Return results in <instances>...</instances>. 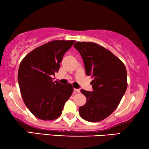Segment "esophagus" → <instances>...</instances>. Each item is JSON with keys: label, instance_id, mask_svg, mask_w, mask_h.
Returning <instances> with one entry per match:
<instances>
[{"label": "esophagus", "instance_id": "obj_1", "mask_svg": "<svg viewBox=\"0 0 149 149\" xmlns=\"http://www.w3.org/2000/svg\"><path fill=\"white\" fill-rule=\"evenodd\" d=\"M74 91H76V92H79V91H80V89H74Z\"/></svg>", "mask_w": 149, "mask_h": 149}]
</instances>
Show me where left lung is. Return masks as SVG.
<instances>
[{"instance_id":"1","label":"left lung","mask_w":149,"mask_h":149,"mask_svg":"<svg viewBox=\"0 0 149 149\" xmlns=\"http://www.w3.org/2000/svg\"><path fill=\"white\" fill-rule=\"evenodd\" d=\"M74 47L83 58L85 73L91 76L93 91L81 89L86 97L79 115L89 122H98L113 113L127 89L125 65L113 53L94 42H77Z\"/></svg>"}]
</instances>
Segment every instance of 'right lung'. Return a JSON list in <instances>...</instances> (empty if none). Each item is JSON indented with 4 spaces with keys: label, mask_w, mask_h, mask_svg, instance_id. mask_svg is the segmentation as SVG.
<instances>
[{
    "label": "right lung",
    "mask_w": 149,
    "mask_h": 149,
    "mask_svg": "<svg viewBox=\"0 0 149 149\" xmlns=\"http://www.w3.org/2000/svg\"><path fill=\"white\" fill-rule=\"evenodd\" d=\"M74 40H53L26 55L18 70V83L24 103L38 119L54 120L62 114L72 95V85L52 80L65 53Z\"/></svg>",
    "instance_id": "1"
}]
</instances>
